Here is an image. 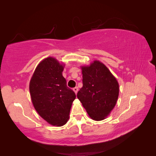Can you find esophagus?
Here are the masks:
<instances>
[{"instance_id": "obj_1", "label": "esophagus", "mask_w": 156, "mask_h": 156, "mask_svg": "<svg viewBox=\"0 0 156 156\" xmlns=\"http://www.w3.org/2000/svg\"><path fill=\"white\" fill-rule=\"evenodd\" d=\"M78 90H79V88L77 87H75L73 88V91H74V92L75 93V94H77Z\"/></svg>"}]
</instances>
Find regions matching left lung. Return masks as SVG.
<instances>
[{
	"label": "left lung",
	"mask_w": 156,
	"mask_h": 156,
	"mask_svg": "<svg viewBox=\"0 0 156 156\" xmlns=\"http://www.w3.org/2000/svg\"><path fill=\"white\" fill-rule=\"evenodd\" d=\"M81 69L83 87L77 96L91 119L102 120L116 104L119 83L106 65L98 60L81 66Z\"/></svg>",
	"instance_id": "left-lung-1"
}]
</instances>
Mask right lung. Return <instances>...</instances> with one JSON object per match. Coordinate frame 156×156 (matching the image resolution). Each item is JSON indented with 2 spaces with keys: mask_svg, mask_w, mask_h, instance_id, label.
<instances>
[{
  "mask_svg": "<svg viewBox=\"0 0 156 156\" xmlns=\"http://www.w3.org/2000/svg\"><path fill=\"white\" fill-rule=\"evenodd\" d=\"M64 66L53 57H48L37 66L30 83L34 108L46 122L56 126L68 121L76 98L62 76Z\"/></svg>",
  "mask_w": 156,
  "mask_h": 156,
  "instance_id": "add662e5",
  "label": "right lung"
}]
</instances>
